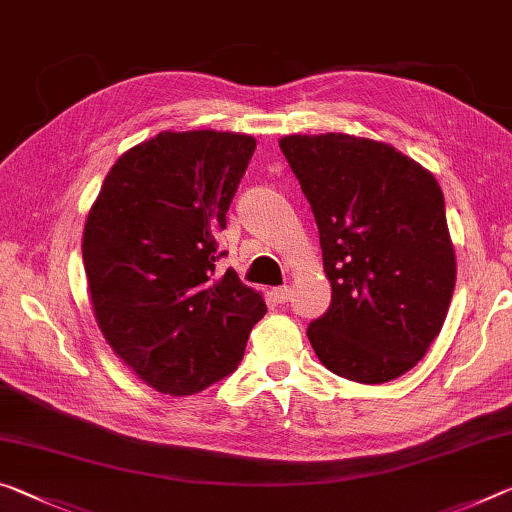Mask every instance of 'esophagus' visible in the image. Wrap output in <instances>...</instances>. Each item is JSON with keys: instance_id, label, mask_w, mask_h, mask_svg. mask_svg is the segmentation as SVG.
I'll list each match as a JSON object with an SVG mask.
<instances>
[{"instance_id": "34e87169", "label": "esophagus", "mask_w": 512, "mask_h": 512, "mask_svg": "<svg viewBox=\"0 0 512 512\" xmlns=\"http://www.w3.org/2000/svg\"><path fill=\"white\" fill-rule=\"evenodd\" d=\"M273 298H275V303H287V300H291V289L289 287H275Z\"/></svg>"}]
</instances>
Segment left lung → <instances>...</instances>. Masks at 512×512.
Here are the masks:
<instances>
[{
    "mask_svg": "<svg viewBox=\"0 0 512 512\" xmlns=\"http://www.w3.org/2000/svg\"><path fill=\"white\" fill-rule=\"evenodd\" d=\"M280 150L310 202L332 287L307 337L337 376H403L440 335L456 253L435 177L392 145L348 134L285 136Z\"/></svg>",
    "mask_w": 512,
    "mask_h": 512,
    "instance_id": "8db88e82",
    "label": "left lung"
}]
</instances>
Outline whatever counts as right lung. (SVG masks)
Wrapping results in <instances>:
<instances>
[{
  "instance_id": "1",
  "label": "right lung",
  "mask_w": 512,
  "mask_h": 512,
  "mask_svg": "<svg viewBox=\"0 0 512 512\" xmlns=\"http://www.w3.org/2000/svg\"><path fill=\"white\" fill-rule=\"evenodd\" d=\"M255 145L214 129L161 132L113 164L88 212L81 255L97 326L161 394L230 376L266 314L237 273L216 271L218 232Z\"/></svg>"
}]
</instances>
